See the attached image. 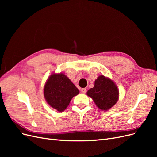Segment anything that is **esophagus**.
<instances>
[{
  "label": "esophagus",
  "instance_id": "1",
  "mask_svg": "<svg viewBox=\"0 0 157 157\" xmlns=\"http://www.w3.org/2000/svg\"><path fill=\"white\" fill-rule=\"evenodd\" d=\"M81 92L82 94H85V93L86 92V88H82L81 89Z\"/></svg>",
  "mask_w": 157,
  "mask_h": 157
}]
</instances>
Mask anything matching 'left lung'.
<instances>
[{
	"label": "left lung",
	"mask_w": 157,
	"mask_h": 157,
	"mask_svg": "<svg viewBox=\"0 0 157 157\" xmlns=\"http://www.w3.org/2000/svg\"><path fill=\"white\" fill-rule=\"evenodd\" d=\"M118 89L113 80L103 75L99 76L95 80L94 87L90 88L87 95L92 98L96 106L101 110L111 108L118 99Z\"/></svg>",
	"instance_id": "1"
}]
</instances>
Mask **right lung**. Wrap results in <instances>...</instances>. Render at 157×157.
Returning <instances> with one entry per match:
<instances>
[{"label": "right lung", "mask_w": 157, "mask_h": 157, "mask_svg": "<svg viewBox=\"0 0 157 157\" xmlns=\"http://www.w3.org/2000/svg\"><path fill=\"white\" fill-rule=\"evenodd\" d=\"M78 94V89L63 73L52 74L44 88L46 101L59 112L65 111L71 99Z\"/></svg>", "instance_id": "add662e5"}]
</instances>
